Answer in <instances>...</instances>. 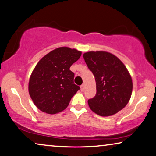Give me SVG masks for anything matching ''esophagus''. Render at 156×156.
Instances as JSON below:
<instances>
[{
  "mask_svg": "<svg viewBox=\"0 0 156 156\" xmlns=\"http://www.w3.org/2000/svg\"><path fill=\"white\" fill-rule=\"evenodd\" d=\"M80 88H81V91H83V90H84V89H85V86H84V85H83V84L81 85Z\"/></svg>",
  "mask_w": 156,
  "mask_h": 156,
  "instance_id": "obj_1",
  "label": "esophagus"
}]
</instances>
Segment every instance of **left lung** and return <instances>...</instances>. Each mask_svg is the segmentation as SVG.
<instances>
[{"mask_svg":"<svg viewBox=\"0 0 156 156\" xmlns=\"http://www.w3.org/2000/svg\"><path fill=\"white\" fill-rule=\"evenodd\" d=\"M96 82V94L88 100L93 112L109 116L123 109L133 90L131 76L124 64L106 51H89L83 55Z\"/></svg>","mask_w":156,"mask_h":156,"instance_id":"1","label":"left lung"}]
</instances>
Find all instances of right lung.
<instances>
[{"instance_id":"obj_1","label":"right lung","mask_w":156,"mask_h":156,"mask_svg":"<svg viewBox=\"0 0 156 156\" xmlns=\"http://www.w3.org/2000/svg\"><path fill=\"white\" fill-rule=\"evenodd\" d=\"M81 55L76 49L59 47L38 62L31 74L28 90L40 110L54 114L68 106L72 97L80 89L74 83L75 73L70 68Z\"/></svg>"}]
</instances>
